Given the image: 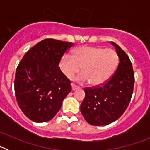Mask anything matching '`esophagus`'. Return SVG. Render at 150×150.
<instances>
[{"label":"esophagus","instance_id":"34e87169","mask_svg":"<svg viewBox=\"0 0 150 150\" xmlns=\"http://www.w3.org/2000/svg\"><path fill=\"white\" fill-rule=\"evenodd\" d=\"M71 86H72V90H76V89H79V88H80V87L79 86H78L77 85H76V84H74V83H72V84H71Z\"/></svg>","mask_w":150,"mask_h":150}]
</instances>
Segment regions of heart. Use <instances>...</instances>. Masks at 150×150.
<instances>
[{
    "instance_id": "1",
    "label": "heart",
    "mask_w": 150,
    "mask_h": 150,
    "mask_svg": "<svg viewBox=\"0 0 150 150\" xmlns=\"http://www.w3.org/2000/svg\"><path fill=\"white\" fill-rule=\"evenodd\" d=\"M119 55L112 49L81 46L71 55H64L60 62V68L64 76L72 79L80 71L77 77L80 83L99 86L105 83L116 71Z\"/></svg>"
}]
</instances>
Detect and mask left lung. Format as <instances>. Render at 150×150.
Returning <instances> with one entry per match:
<instances>
[{"instance_id": "8db88e82", "label": "left lung", "mask_w": 150, "mask_h": 150, "mask_svg": "<svg viewBox=\"0 0 150 150\" xmlns=\"http://www.w3.org/2000/svg\"><path fill=\"white\" fill-rule=\"evenodd\" d=\"M119 55L114 74L104 83L84 88L85 98L80 106L83 117L91 125H106L117 120L132 99L134 74L129 57L114 42Z\"/></svg>"}]
</instances>
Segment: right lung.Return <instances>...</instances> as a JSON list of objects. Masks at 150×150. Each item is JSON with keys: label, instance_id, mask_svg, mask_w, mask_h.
<instances>
[{"label": "right lung", "instance_id": "obj_1", "mask_svg": "<svg viewBox=\"0 0 150 150\" xmlns=\"http://www.w3.org/2000/svg\"><path fill=\"white\" fill-rule=\"evenodd\" d=\"M73 46V43L47 38L30 49L18 64L14 82L16 98L30 120L50 121L71 92V80L59 65Z\"/></svg>", "mask_w": 150, "mask_h": 150}]
</instances>
